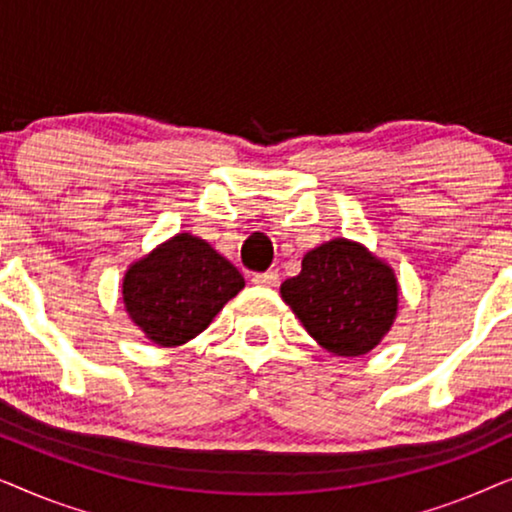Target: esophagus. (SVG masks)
I'll use <instances>...</instances> for the list:
<instances>
[{
    "label": "esophagus",
    "instance_id": "1",
    "mask_svg": "<svg viewBox=\"0 0 512 512\" xmlns=\"http://www.w3.org/2000/svg\"><path fill=\"white\" fill-rule=\"evenodd\" d=\"M251 282H254L256 286H277L279 275H277V270L256 272V275H251Z\"/></svg>",
    "mask_w": 512,
    "mask_h": 512
}]
</instances>
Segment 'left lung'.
Wrapping results in <instances>:
<instances>
[{"instance_id": "8db88e82", "label": "left lung", "mask_w": 512, "mask_h": 512, "mask_svg": "<svg viewBox=\"0 0 512 512\" xmlns=\"http://www.w3.org/2000/svg\"><path fill=\"white\" fill-rule=\"evenodd\" d=\"M282 298L307 333L338 356L370 352L387 335L398 310V286L389 265L347 240L307 251L300 275L282 284Z\"/></svg>"}]
</instances>
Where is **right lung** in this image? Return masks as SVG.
Returning <instances> with one entry per match:
<instances>
[{
  "mask_svg": "<svg viewBox=\"0 0 512 512\" xmlns=\"http://www.w3.org/2000/svg\"><path fill=\"white\" fill-rule=\"evenodd\" d=\"M242 286L228 258L200 237L179 233L125 272L123 300L149 340L174 347L205 331Z\"/></svg>",
  "mask_w": 512,
  "mask_h": 512,
  "instance_id": "1",
  "label": "right lung"
}]
</instances>
